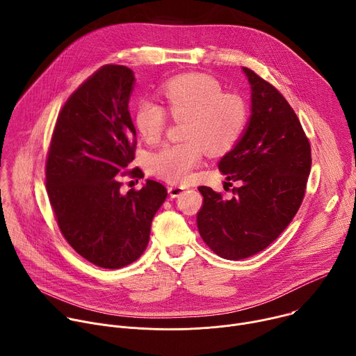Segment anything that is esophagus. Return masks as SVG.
<instances>
[{
    "instance_id": "esophagus-1",
    "label": "esophagus",
    "mask_w": 356,
    "mask_h": 356,
    "mask_svg": "<svg viewBox=\"0 0 356 356\" xmlns=\"http://www.w3.org/2000/svg\"><path fill=\"white\" fill-rule=\"evenodd\" d=\"M186 188H187V187H184V186H177V184H169V186H168V191H169V194H170L172 198L179 197Z\"/></svg>"
}]
</instances>
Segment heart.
<instances>
[{"label": "heart", "instance_id": "1", "mask_svg": "<svg viewBox=\"0 0 356 356\" xmlns=\"http://www.w3.org/2000/svg\"><path fill=\"white\" fill-rule=\"evenodd\" d=\"M169 110L176 120L190 118L186 139L190 142L169 145L152 156L150 169L172 183L188 180L204 155L222 152L239 138L246 108L241 97L225 94L221 84L206 74H184L169 80L163 87ZM135 125L147 142H156L168 125L166 110L152 99H143L135 113Z\"/></svg>", "mask_w": 356, "mask_h": 356}]
</instances>
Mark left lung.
I'll use <instances>...</instances> for the list:
<instances>
[{"instance_id": "8db88e82", "label": "left lung", "mask_w": 356, "mask_h": 356, "mask_svg": "<svg viewBox=\"0 0 356 356\" xmlns=\"http://www.w3.org/2000/svg\"><path fill=\"white\" fill-rule=\"evenodd\" d=\"M250 84V118L239 140L220 161L231 200L207 186L197 214L198 232L218 257L249 258L268 248L291 222L306 193L312 147L286 98L255 72L242 67Z\"/></svg>"}]
</instances>
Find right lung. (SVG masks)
Returning <instances> with one entry per match:
<instances>
[{
	"instance_id": "right-lung-1",
	"label": "right lung",
	"mask_w": 356,
	"mask_h": 356,
	"mask_svg": "<svg viewBox=\"0 0 356 356\" xmlns=\"http://www.w3.org/2000/svg\"><path fill=\"white\" fill-rule=\"evenodd\" d=\"M134 83V72L120 65L90 76L59 113L46 159V190L60 232L80 257L106 269L142 255L168 195L155 180L121 193V177H143L139 168L128 170L136 147L128 110Z\"/></svg>"
}]
</instances>
